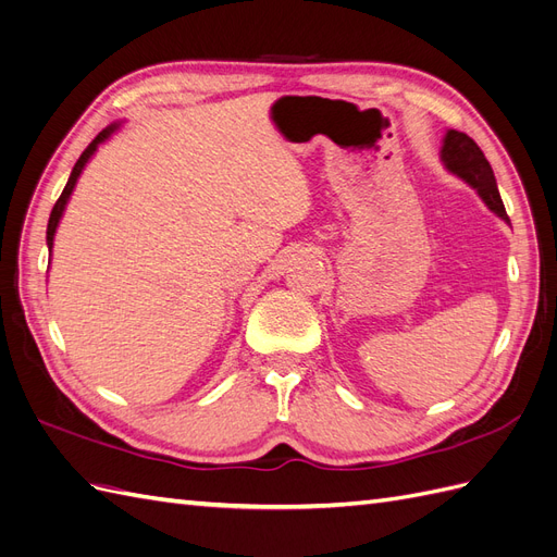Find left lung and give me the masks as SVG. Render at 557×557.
<instances>
[{"label":"left lung","mask_w":557,"mask_h":557,"mask_svg":"<svg viewBox=\"0 0 557 557\" xmlns=\"http://www.w3.org/2000/svg\"><path fill=\"white\" fill-rule=\"evenodd\" d=\"M440 158L446 166V172L462 178L469 188L476 190V195L483 199V205L487 209H491L497 218H502L504 223H509L507 209H504L499 190H497L493 166L485 160L474 139L467 137L465 132L448 129L444 134Z\"/></svg>","instance_id":"8db88e82"}]
</instances>
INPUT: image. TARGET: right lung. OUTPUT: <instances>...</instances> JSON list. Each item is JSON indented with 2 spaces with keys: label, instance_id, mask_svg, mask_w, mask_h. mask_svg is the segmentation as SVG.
I'll return each instance as SVG.
<instances>
[{
  "label": "right lung",
  "instance_id": "1",
  "mask_svg": "<svg viewBox=\"0 0 557 557\" xmlns=\"http://www.w3.org/2000/svg\"><path fill=\"white\" fill-rule=\"evenodd\" d=\"M121 127V123H113V125H109L107 129H102L97 134V137L90 141V146L83 150L81 153V158L76 160V164H74V170H72V174H70V181H66V185H64V190H62V195H60V199L55 201V207H53V211H50V218H48V230H46V244H48V250L53 252V242H55V232H58V225H60V221H62V215H64V209H66V205H70V197H72V193H74V188H76V183H78V176L83 174V170H86V164L90 162V158L97 153V148H99V144H104L111 134Z\"/></svg>",
  "mask_w": 557,
  "mask_h": 557
}]
</instances>
